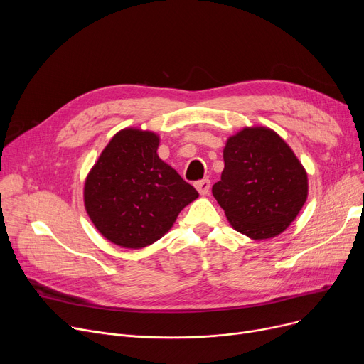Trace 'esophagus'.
Listing matches in <instances>:
<instances>
[{"instance_id": "1", "label": "esophagus", "mask_w": 364, "mask_h": 364, "mask_svg": "<svg viewBox=\"0 0 364 364\" xmlns=\"http://www.w3.org/2000/svg\"><path fill=\"white\" fill-rule=\"evenodd\" d=\"M195 187L198 188V192H199L202 196H205V195L209 193V188H211V181H209L208 178L200 180V181H196V183H195Z\"/></svg>"}]
</instances>
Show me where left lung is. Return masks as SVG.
Listing matches in <instances>:
<instances>
[{"label":"left lung","mask_w":364,"mask_h":364,"mask_svg":"<svg viewBox=\"0 0 364 364\" xmlns=\"http://www.w3.org/2000/svg\"><path fill=\"white\" fill-rule=\"evenodd\" d=\"M221 180L213 195L236 232L272 239L291 225L309 196L307 171L276 131L245 127L223 150Z\"/></svg>","instance_id":"obj_1"}]
</instances>
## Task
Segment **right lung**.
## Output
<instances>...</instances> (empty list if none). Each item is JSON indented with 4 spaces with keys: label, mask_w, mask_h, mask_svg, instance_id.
Masks as SVG:
<instances>
[{
    "label": "right lung",
    "mask_w": 364,
    "mask_h": 364,
    "mask_svg": "<svg viewBox=\"0 0 364 364\" xmlns=\"http://www.w3.org/2000/svg\"><path fill=\"white\" fill-rule=\"evenodd\" d=\"M159 136L140 128L118 131L90 169L84 205L99 233L127 250H141L174 225L199 193L158 156Z\"/></svg>",
    "instance_id": "right-lung-1"
}]
</instances>
